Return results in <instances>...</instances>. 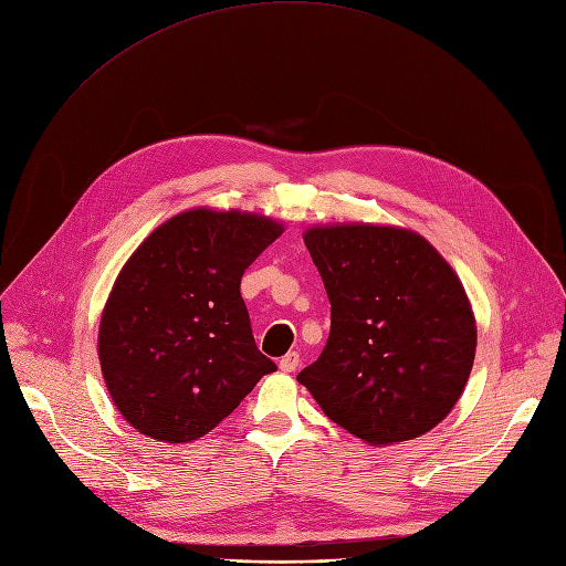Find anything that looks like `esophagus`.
Wrapping results in <instances>:
<instances>
[{"label": "esophagus", "mask_w": 566, "mask_h": 566, "mask_svg": "<svg viewBox=\"0 0 566 566\" xmlns=\"http://www.w3.org/2000/svg\"><path fill=\"white\" fill-rule=\"evenodd\" d=\"M300 355L297 353H287L285 357H281V361H279V368L283 370V373H292V370H297V366H300Z\"/></svg>", "instance_id": "obj_1"}]
</instances>
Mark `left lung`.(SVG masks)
<instances>
[{
    "mask_svg": "<svg viewBox=\"0 0 566 566\" xmlns=\"http://www.w3.org/2000/svg\"><path fill=\"white\" fill-rule=\"evenodd\" d=\"M304 241L327 290L332 329L297 380L364 442L428 433L455 406L474 361L476 327L459 276L408 230L313 228Z\"/></svg>",
    "mask_w": 566,
    "mask_h": 566,
    "instance_id": "8db88e82",
    "label": "left lung"
}]
</instances>
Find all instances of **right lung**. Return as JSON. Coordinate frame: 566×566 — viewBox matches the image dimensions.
Masks as SVG:
<instances>
[{
  "label": "right lung",
  "mask_w": 566,
  "mask_h": 566,
  "mask_svg": "<svg viewBox=\"0 0 566 566\" xmlns=\"http://www.w3.org/2000/svg\"><path fill=\"white\" fill-rule=\"evenodd\" d=\"M239 211H184L128 258L98 332L103 378L143 436L191 442L276 370L253 338L241 276L281 237Z\"/></svg>",
  "instance_id": "add662e5"
}]
</instances>
